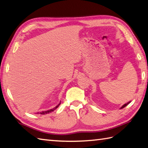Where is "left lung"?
<instances>
[{
    "label": "left lung",
    "mask_w": 148,
    "mask_h": 148,
    "mask_svg": "<svg viewBox=\"0 0 148 148\" xmlns=\"http://www.w3.org/2000/svg\"><path fill=\"white\" fill-rule=\"evenodd\" d=\"M130 103V101H129V102H128V103H125V104H124V105H123V106H122V107H121V108L122 109V108H124V107H125V106H126L127 105H129V104Z\"/></svg>",
    "instance_id": "obj_1"
}]
</instances>
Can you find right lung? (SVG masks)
Returning a JSON list of instances; mask_svg holds the SVG:
<instances>
[{
    "instance_id": "1",
    "label": "right lung",
    "mask_w": 148,
    "mask_h": 148,
    "mask_svg": "<svg viewBox=\"0 0 148 148\" xmlns=\"http://www.w3.org/2000/svg\"><path fill=\"white\" fill-rule=\"evenodd\" d=\"M60 105V103L59 104H58L57 106H56V107L55 108H52V109H50V110H47V111H44V112H40V114H42V115H45V114H47V113H50V112H53V111H54L55 110H56L58 106H59Z\"/></svg>"
}]
</instances>
